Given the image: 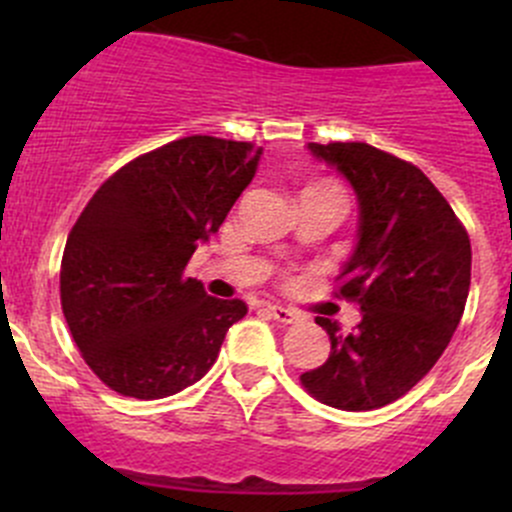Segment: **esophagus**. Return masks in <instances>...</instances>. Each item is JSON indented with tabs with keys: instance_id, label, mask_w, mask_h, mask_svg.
I'll use <instances>...</instances> for the list:
<instances>
[{
	"instance_id": "obj_1",
	"label": "esophagus",
	"mask_w": 512,
	"mask_h": 512,
	"mask_svg": "<svg viewBox=\"0 0 512 512\" xmlns=\"http://www.w3.org/2000/svg\"><path fill=\"white\" fill-rule=\"evenodd\" d=\"M267 312H270L272 317H275L280 324H297V322H302V314L294 312V309L280 307V304H270V307H267Z\"/></svg>"
}]
</instances>
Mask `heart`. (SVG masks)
<instances>
[{"instance_id":"obj_1","label":"heart","mask_w":512,"mask_h":512,"mask_svg":"<svg viewBox=\"0 0 512 512\" xmlns=\"http://www.w3.org/2000/svg\"><path fill=\"white\" fill-rule=\"evenodd\" d=\"M309 188H334V185H329V183H317V185H309ZM307 188V190H309Z\"/></svg>"}]
</instances>
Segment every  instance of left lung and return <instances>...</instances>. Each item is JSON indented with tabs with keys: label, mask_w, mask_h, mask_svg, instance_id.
Segmentation results:
<instances>
[{
	"label": "left lung",
	"mask_w": 512,
	"mask_h": 512,
	"mask_svg": "<svg viewBox=\"0 0 512 512\" xmlns=\"http://www.w3.org/2000/svg\"><path fill=\"white\" fill-rule=\"evenodd\" d=\"M359 200V230L339 294L361 307L352 334L317 317L332 352L304 371L322 404L371 411L401 399L441 359L471 287V240L436 185L406 160L369 143H309Z\"/></svg>",
	"instance_id": "8db88e82"
}]
</instances>
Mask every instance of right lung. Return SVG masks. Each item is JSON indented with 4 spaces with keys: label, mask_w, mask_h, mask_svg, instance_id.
Instances as JSON below:
<instances>
[{
    "label": "right lung",
    "mask_w": 512,
    "mask_h": 512,
    "mask_svg": "<svg viewBox=\"0 0 512 512\" xmlns=\"http://www.w3.org/2000/svg\"><path fill=\"white\" fill-rule=\"evenodd\" d=\"M255 143L188 136L111 175L71 227L61 309L91 371L123 396L165 399L208 374L247 314L185 265L255 178Z\"/></svg>",
    "instance_id": "right-lung-1"
}]
</instances>
